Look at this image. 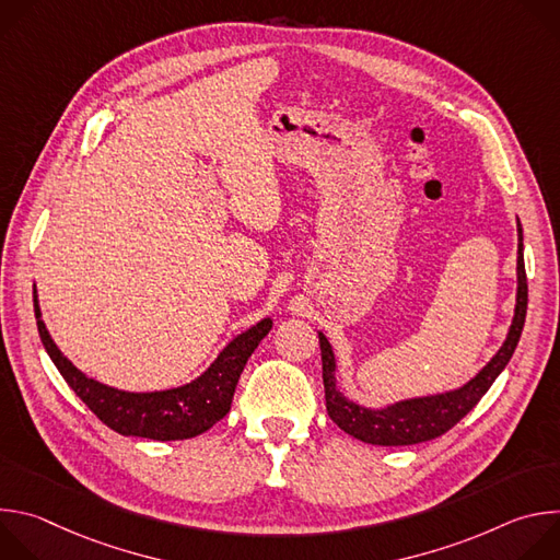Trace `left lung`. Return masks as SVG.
Returning a JSON list of instances; mask_svg holds the SVG:
<instances>
[{
    "label": "left lung",
    "instance_id": "obj_1",
    "mask_svg": "<svg viewBox=\"0 0 560 560\" xmlns=\"http://www.w3.org/2000/svg\"><path fill=\"white\" fill-rule=\"evenodd\" d=\"M518 232V257H516V305L508 330V337L499 352L478 370L467 383L439 394L401 398L383 408H368L348 398L337 385V357L324 332H318L324 361V387L326 408L330 419L350 436L370 445H415L432 441L454 428L492 387L497 376L510 363L527 314V279L523 261V228L516 219Z\"/></svg>",
    "mask_w": 560,
    "mask_h": 560
}]
</instances>
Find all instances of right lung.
Here are the masks:
<instances>
[{"label":"right lung","mask_w":560,"mask_h":560,"mask_svg":"<svg viewBox=\"0 0 560 560\" xmlns=\"http://www.w3.org/2000/svg\"><path fill=\"white\" fill-rule=\"evenodd\" d=\"M33 301L42 343L72 392L110 430L119 432L121 436H141L152 441L192 439L221 421L230 410L238 376H242L250 354L272 330V318H261L253 328L230 339L217 359L190 383L168 389L128 392L91 378L74 368L72 361L57 348L46 324L42 322L37 288H33Z\"/></svg>","instance_id":"1"}]
</instances>
